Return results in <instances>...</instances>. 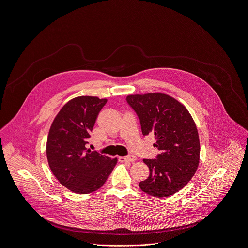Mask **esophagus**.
<instances>
[{
	"mask_svg": "<svg viewBox=\"0 0 248 248\" xmlns=\"http://www.w3.org/2000/svg\"><path fill=\"white\" fill-rule=\"evenodd\" d=\"M119 160H120V162H124V163H125V162H135L137 160V158L133 155H128V156H125V157H120Z\"/></svg>",
	"mask_w": 248,
	"mask_h": 248,
	"instance_id": "obj_1",
	"label": "esophagus"
}]
</instances>
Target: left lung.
<instances>
[{"instance_id":"left-lung-1","label":"left lung","mask_w":248,"mask_h":248,"mask_svg":"<svg viewBox=\"0 0 248 248\" xmlns=\"http://www.w3.org/2000/svg\"><path fill=\"white\" fill-rule=\"evenodd\" d=\"M129 107L136 112L143 136L153 135L160 150L156 159H143L149 176L139 184L148 195H173L192 179L200 160V140L188 110L163 93L129 95Z\"/></svg>"}]
</instances>
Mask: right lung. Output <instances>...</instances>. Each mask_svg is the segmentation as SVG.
I'll use <instances>...</instances> for the list:
<instances>
[{
	"mask_svg": "<svg viewBox=\"0 0 248 248\" xmlns=\"http://www.w3.org/2000/svg\"><path fill=\"white\" fill-rule=\"evenodd\" d=\"M107 99L81 96L59 111L50 126L46 156L57 180L67 189L87 194L104 186L117 159L111 160L86 147L99 112Z\"/></svg>",
	"mask_w": 248,
	"mask_h": 248,
	"instance_id": "add662e5",
	"label": "right lung"
}]
</instances>
